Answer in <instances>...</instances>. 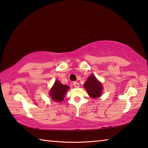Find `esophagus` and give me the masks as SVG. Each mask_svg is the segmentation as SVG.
I'll return each mask as SVG.
<instances>
[{
  "label": "esophagus",
  "instance_id": "obj_1",
  "mask_svg": "<svg viewBox=\"0 0 148 148\" xmlns=\"http://www.w3.org/2000/svg\"><path fill=\"white\" fill-rule=\"evenodd\" d=\"M73 85H74L75 87H79V84L77 83V82H74V83H73Z\"/></svg>",
  "mask_w": 148,
  "mask_h": 148
}]
</instances>
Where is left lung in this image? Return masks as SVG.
<instances>
[{"label":"left lung","mask_w":148,"mask_h":148,"mask_svg":"<svg viewBox=\"0 0 148 148\" xmlns=\"http://www.w3.org/2000/svg\"><path fill=\"white\" fill-rule=\"evenodd\" d=\"M85 89L87 90L90 97L92 98H99L102 92V86L94 75H91L84 84Z\"/></svg>","instance_id":"1"}]
</instances>
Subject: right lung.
I'll return each mask as SVG.
<instances>
[{
    "mask_svg": "<svg viewBox=\"0 0 148 148\" xmlns=\"http://www.w3.org/2000/svg\"><path fill=\"white\" fill-rule=\"evenodd\" d=\"M69 89V87L68 86L62 85L59 80H56L53 87L50 90L49 95L54 101L61 102Z\"/></svg>",
    "mask_w": 148,
    "mask_h": 148,
    "instance_id": "obj_1",
    "label": "right lung"
}]
</instances>
